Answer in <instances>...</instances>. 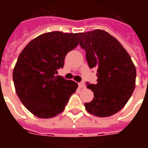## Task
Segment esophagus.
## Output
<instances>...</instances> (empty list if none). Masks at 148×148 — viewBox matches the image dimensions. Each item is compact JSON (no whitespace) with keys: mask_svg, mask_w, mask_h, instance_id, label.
<instances>
[{"mask_svg":"<svg viewBox=\"0 0 148 148\" xmlns=\"http://www.w3.org/2000/svg\"><path fill=\"white\" fill-rule=\"evenodd\" d=\"M78 86L80 87L81 88H86V85L84 83V82H80V83L78 84Z\"/></svg>","mask_w":148,"mask_h":148,"instance_id":"1","label":"esophagus"}]
</instances>
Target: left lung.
I'll return each mask as SVG.
<instances>
[{"label":"left lung","instance_id":"1","mask_svg":"<svg viewBox=\"0 0 148 148\" xmlns=\"http://www.w3.org/2000/svg\"><path fill=\"white\" fill-rule=\"evenodd\" d=\"M79 45L86 52L90 68H97V84L87 83L94 99L85 103L86 110L100 117L121 110L135 88L136 68L121 44L107 31L94 30L79 33Z\"/></svg>","mask_w":148,"mask_h":148}]
</instances>
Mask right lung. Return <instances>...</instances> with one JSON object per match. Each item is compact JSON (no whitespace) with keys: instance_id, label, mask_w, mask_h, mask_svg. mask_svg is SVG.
I'll return each instance as SVG.
<instances>
[{"instance_id":"add662e5","label":"right lung","mask_w":148,"mask_h":148,"mask_svg":"<svg viewBox=\"0 0 148 148\" xmlns=\"http://www.w3.org/2000/svg\"><path fill=\"white\" fill-rule=\"evenodd\" d=\"M77 45L78 34L52 31L33 39L20 53L13 71L15 90L36 117L51 118L60 114L76 91V82L56 74Z\"/></svg>"}]
</instances>
